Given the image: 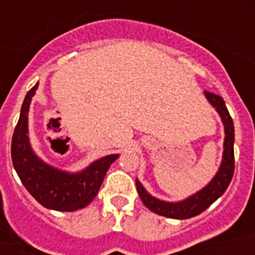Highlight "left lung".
<instances>
[{"instance_id":"8db88e82","label":"left lung","mask_w":255,"mask_h":255,"mask_svg":"<svg viewBox=\"0 0 255 255\" xmlns=\"http://www.w3.org/2000/svg\"><path fill=\"white\" fill-rule=\"evenodd\" d=\"M204 95L208 99L214 110L217 111L224 124L225 129V139H224V153L222 160L218 168L217 173L209 184L204 186L202 189L196 192L189 197L184 198L181 201L169 202L153 197L151 193H148L145 188L141 185V182L136 178V189L139 193L141 201L148 209L153 213L164 216L174 220H186V218L194 217L197 214L202 213L208 209L216 200L221 197L228 189L234 173V124L233 119L230 116L229 111L225 106V102L220 95L205 91Z\"/></svg>"}]
</instances>
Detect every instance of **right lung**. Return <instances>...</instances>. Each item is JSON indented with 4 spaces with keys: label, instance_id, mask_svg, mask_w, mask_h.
Returning a JSON list of instances; mask_svg holds the SVG:
<instances>
[{
    "label": "right lung",
    "instance_id": "1",
    "mask_svg": "<svg viewBox=\"0 0 255 255\" xmlns=\"http://www.w3.org/2000/svg\"><path fill=\"white\" fill-rule=\"evenodd\" d=\"M37 88L38 83L26 94L14 129L11 140L14 169L29 193L42 206L59 212L82 209L95 198L108 168L119 155L104 156L75 173L53 167L38 157L29 137V108Z\"/></svg>",
    "mask_w": 255,
    "mask_h": 255
}]
</instances>
